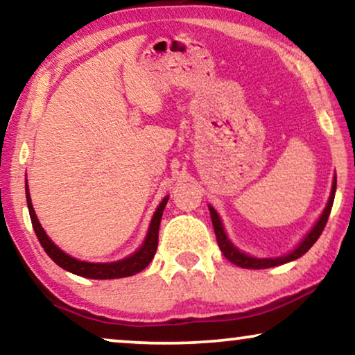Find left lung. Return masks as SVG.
<instances>
[{
    "instance_id": "obj_1",
    "label": "left lung",
    "mask_w": 355,
    "mask_h": 355,
    "mask_svg": "<svg viewBox=\"0 0 355 355\" xmlns=\"http://www.w3.org/2000/svg\"><path fill=\"white\" fill-rule=\"evenodd\" d=\"M334 192H336V179H334V182H333L331 196H329L328 205H327V208H324L323 215L320 216V220H318L317 225L313 226V230L309 232L307 237H305L302 242H300V244L297 245V249L291 252L289 255L278 257V259H252V257L242 254V252L237 250L236 247L231 244L230 239H227V236H226L225 230H223V225H221V221H220V216H218V213L210 207L213 230H215L218 245H220L223 255H225L226 259L231 261V263L241 266V268H250V270L271 268V266H278V265L288 263V261H293L295 259H299V257H302L305 252H307L310 247H312L315 242H317L318 237L322 236L324 226H327L329 213H331V207H333V202H334Z\"/></svg>"
}]
</instances>
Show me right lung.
Masks as SVG:
<instances>
[{"instance_id": "obj_1", "label": "right lung", "mask_w": 355, "mask_h": 355, "mask_svg": "<svg viewBox=\"0 0 355 355\" xmlns=\"http://www.w3.org/2000/svg\"><path fill=\"white\" fill-rule=\"evenodd\" d=\"M27 207H28V213H31V220H32V226L33 231L40 241V244L48 257L55 261L56 265H60L61 268H64L71 273L84 276V278H92V279H114V278H124V276H132L139 271H142L144 268H147L150 261L153 260L155 252H157L158 247V230H159V221H162V215L164 207L168 203V197L163 198V202L159 203V207L155 211V215L152 218V223H150V230L147 234V239H145L144 245L135 252L134 255L128 257V259L119 260V261H113V263H89V261H80L76 260L64 254L61 249L53 244L50 241V237L45 234L43 227L40 226V223L37 220L35 211H33L32 202H31V196H28V189H27Z\"/></svg>"}]
</instances>
